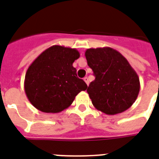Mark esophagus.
<instances>
[{
  "instance_id": "34e87169",
  "label": "esophagus",
  "mask_w": 159,
  "mask_h": 159,
  "mask_svg": "<svg viewBox=\"0 0 159 159\" xmlns=\"http://www.w3.org/2000/svg\"><path fill=\"white\" fill-rule=\"evenodd\" d=\"M83 80H84V82H86L87 86H88V84H89V81H88V78H87V77H85L84 78H83Z\"/></svg>"
}]
</instances>
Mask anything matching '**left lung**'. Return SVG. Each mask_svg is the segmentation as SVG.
<instances>
[{"label":"left lung","instance_id":"obj_1","mask_svg":"<svg viewBox=\"0 0 159 159\" xmlns=\"http://www.w3.org/2000/svg\"><path fill=\"white\" fill-rule=\"evenodd\" d=\"M85 56L96 77L87 90L95 108L112 116L128 110L138 97L140 83L127 59L109 47L88 48Z\"/></svg>","mask_w":159,"mask_h":159}]
</instances>
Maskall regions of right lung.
<instances>
[{
  "label": "right lung",
  "mask_w": 159,
  "mask_h": 159,
  "mask_svg": "<svg viewBox=\"0 0 159 159\" xmlns=\"http://www.w3.org/2000/svg\"><path fill=\"white\" fill-rule=\"evenodd\" d=\"M80 57L75 48L53 45L47 48L29 67L25 77V92L39 111L58 113L72 105L87 85L77 76L72 63Z\"/></svg>",
  "instance_id": "obj_1"
}]
</instances>
